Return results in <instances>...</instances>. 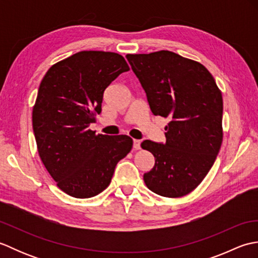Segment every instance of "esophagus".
Instances as JSON below:
<instances>
[{"mask_svg":"<svg viewBox=\"0 0 258 258\" xmlns=\"http://www.w3.org/2000/svg\"><path fill=\"white\" fill-rule=\"evenodd\" d=\"M133 149L134 150H140L141 149V141L140 140H134L133 141Z\"/></svg>","mask_w":258,"mask_h":258,"instance_id":"obj_1","label":"esophagus"}]
</instances>
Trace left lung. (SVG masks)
<instances>
[{
	"instance_id": "1",
	"label": "left lung",
	"mask_w": 258,
	"mask_h": 258,
	"mask_svg": "<svg viewBox=\"0 0 258 258\" xmlns=\"http://www.w3.org/2000/svg\"><path fill=\"white\" fill-rule=\"evenodd\" d=\"M146 93L151 111L169 119L166 143L146 140L142 149L155 157L144 182L164 197H182L210 172L223 142V97L204 65L171 51L127 54Z\"/></svg>"
}]
</instances>
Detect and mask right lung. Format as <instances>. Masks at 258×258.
Segmentation results:
<instances>
[{
	"label": "right lung",
	"instance_id": "right-lung-1",
	"mask_svg": "<svg viewBox=\"0 0 258 258\" xmlns=\"http://www.w3.org/2000/svg\"><path fill=\"white\" fill-rule=\"evenodd\" d=\"M128 70L117 53L82 51L52 65L41 82L32 112L37 152L57 187L70 196L102 193L116 164L132 150L127 135L89 128L102 111L104 91Z\"/></svg>",
	"mask_w": 258,
	"mask_h": 258
}]
</instances>
